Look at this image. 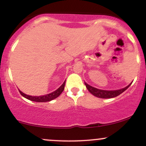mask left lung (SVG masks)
I'll use <instances>...</instances> for the list:
<instances>
[{
  "label": "left lung",
  "mask_w": 146,
  "mask_h": 146,
  "mask_svg": "<svg viewBox=\"0 0 146 146\" xmlns=\"http://www.w3.org/2000/svg\"><path fill=\"white\" fill-rule=\"evenodd\" d=\"M85 85H86V87L88 89V91L90 92L91 94H93L94 96L98 97V98H104V99H107V98H115V97L118 96L120 94H121L123 92H124L127 88H128L129 86L131 85V84L127 86L125 88H122V89L119 90H100L98 89V88H94V87L90 86L88 84L84 82Z\"/></svg>",
  "instance_id": "8db88e82"
}]
</instances>
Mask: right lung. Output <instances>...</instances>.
<instances>
[{
	"mask_svg": "<svg viewBox=\"0 0 146 146\" xmlns=\"http://www.w3.org/2000/svg\"><path fill=\"white\" fill-rule=\"evenodd\" d=\"M65 82H66V80H65L62 84L56 90H55V91L52 92V93H49V94L42 95V96H31V95L25 94V93H23V92H21V90H19V92L21 94V95H23L24 98H27L29 100H31V101L36 102H49L58 98V97L62 93L64 89Z\"/></svg>",
	"mask_w": 146,
	"mask_h": 146,
	"instance_id": "1",
	"label": "right lung"
}]
</instances>
